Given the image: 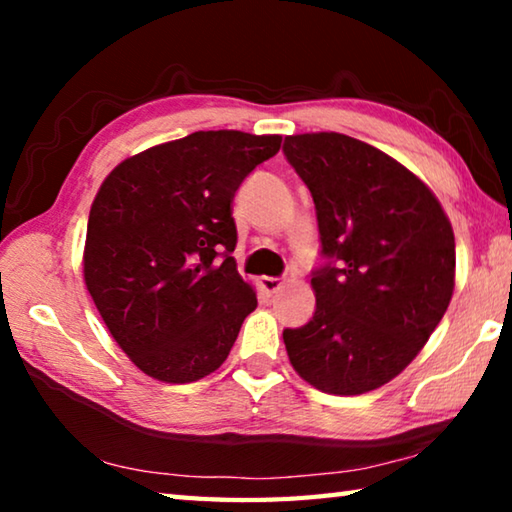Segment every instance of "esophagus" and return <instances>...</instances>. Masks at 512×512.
Returning <instances> with one entry per match:
<instances>
[{
    "mask_svg": "<svg viewBox=\"0 0 512 512\" xmlns=\"http://www.w3.org/2000/svg\"><path fill=\"white\" fill-rule=\"evenodd\" d=\"M259 287H262L266 296H273V293L282 289V280H277V277H262V280H259Z\"/></svg>",
    "mask_w": 512,
    "mask_h": 512,
    "instance_id": "obj_1",
    "label": "esophagus"
}]
</instances>
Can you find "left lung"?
<instances>
[{
    "label": "left lung",
    "instance_id": "8db88e82",
    "mask_svg": "<svg viewBox=\"0 0 512 512\" xmlns=\"http://www.w3.org/2000/svg\"><path fill=\"white\" fill-rule=\"evenodd\" d=\"M284 158L316 205V311L284 329L298 375L361 395L400 375L454 293V230L438 198L391 155L341 133L284 137Z\"/></svg>",
    "mask_w": 512,
    "mask_h": 512
}]
</instances>
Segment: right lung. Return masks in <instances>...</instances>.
<instances>
[{"instance_id": "obj_1", "label": "right lung", "mask_w": 512, "mask_h": 512, "mask_svg": "<svg viewBox=\"0 0 512 512\" xmlns=\"http://www.w3.org/2000/svg\"><path fill=\"white\" fill-rule=\"evenodd\" d=\"M280 135L198 131L133 155L94 198L83 273L112 339L167 384L203 379L228 359L257 307L237 271L232 198Z\"/></svg>"}]
</instances>
